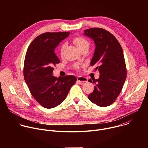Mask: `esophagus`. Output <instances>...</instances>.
<instances>
[{
	"label": "esophagus",
	"mask_w": 148,
	"mask_h": 148,
	"mask_svg": "<svg viewBox=\"0 0 148 148\" xmlns=\"http://www.w3.org/2000/svg\"><path fill=\"white\" fill-rule=\"evenodd\" d=\"M77 81L80 82H87L88 81V79L84 77H82V76H78L77 77Z\"/></svg>",
	"instance_id": "34e87169"
}]
</instances>
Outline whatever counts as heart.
I'll use <instances>...</instances> for the list:
<instances>
[{"label":"heart","instance_id":"1","mask_svg":"<svg viewBox=\"0 0 148 148\" xmlns=\"http://www.w3.org/2000/svg\"><path fill=\"white\" fill-rule=\"evenodd\" d=\"M73 43L76 46V47L78 49V50H80L84 47H89L90 43L86 39L82 37H77L73 39ZM65 44H63L60 49V53L62 54L63 51H64V48H65Z\"/></svg>","mask_w":148,"mask_h":148}]
</instances>
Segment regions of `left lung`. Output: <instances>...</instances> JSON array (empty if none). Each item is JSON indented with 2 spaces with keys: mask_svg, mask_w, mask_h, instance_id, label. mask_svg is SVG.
I'll use <instances>...</instances> for the list:
<instances>
[{
  "mask_svg": "<svg viewBox=\"0 0 148 148\" xmlns=\"http://www.w3.org/2000/svg\"><path fill=\"white\" fill-rule=\"evenodd\" d=\"M83 34L94 42L95 49L90 64H97L95 70L100 74L98 79L88 80L95 86L88 98L98 106H109L119 95L126 78L122 47L111 33L103 29H87Z\"/></svg>",
  "mask_w": 148,
  "mask_h": 148,
  "instance_id": "left-lung-1",
  "label": "left lung"
}]
</instances>
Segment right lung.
<instances>
[{"label":"right lung","mask_w":148,"mask_h":148,"mask_svg":"<svg viewBox=\"0 0 148 148\" xmlns=\"http://www.w3.org/2000/svg\"><path fill=\"white\" fill-rule=\"evenodd\" d=\"M70 32L45 33L37 36L28 47L24 63V77L34 98L43 107L53 108L66 98L76 82L73 75L54 77L53 66L60 61L54 50Z\"/></svg>","instance_id":"1"}]
</instances>
